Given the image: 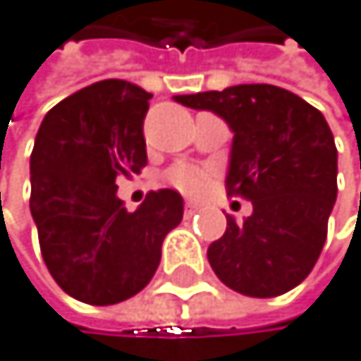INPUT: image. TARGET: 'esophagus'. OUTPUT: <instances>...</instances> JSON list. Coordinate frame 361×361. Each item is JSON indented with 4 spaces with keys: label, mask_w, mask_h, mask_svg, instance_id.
<instances>
[{
    "label": "esophagus",
    "mask_w": 361,
    "mask_h": 361,
    "mask_svg": "<svg viewBox=\"0 0 361 361\" xmlns=\"http://www.w3.org/2000/svg\"><path fill=\"white\" fill-rule=\"evenodd\" d=\"M200 207H198V204L196 202H192V200H187V204H185V214L187 216H192V214H196Z\"/></svg>",
    "instance_id": "34e87169"
}]
</instances>
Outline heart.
<instances>
[{"label":"heart","mask_w":361,"mask_h":361,"mask_svg":"<svg viewBox=\"0 0 361 361\" xmlns=\"http://www.w3.org/2000/svg\"><path fill=\"white\" fill-rule=\"evenodd\" d=\"M169 180L183 194H198L204 190V185H207V174L194 165L183 163V165H176L169 169Z\"/></svg>","instance_id":"b5f03b06"}]
</instances>
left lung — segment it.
I'll return each mask as SVG.
<instances>
[{
	"instance_id": "obj_1",
	"label": "left lung",
	"mask_w": 361,
	"mask_h": 361,
	"mask_svg": "<svg viewBox=\"0 0 361 361\" xmlns=\"http://www.w3.org/2000/svg\"><path fill=\"white\" fill-rule=\"evenodd\" d=\"M174 101L227 121L233 132L227 194L253 204L243 223L227 216L225 233L209 245L214 274L249 298L291 291L320 258L338 198V149L326 118L305 99L269 83Z\"/></svg>"
}]
</instances>
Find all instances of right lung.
Returning a JSON list of instances; mask_svg holds the SVG:
<instances>
[{
  "instance_id": "1",
  "label": "right lung",
  "mask_w": 361,
  "mask_h": 361,
  "mask_svg": "<svg viewBox=\"0 0 361 361\" xmlns=\"http://www.w3.org/2000/svg\"><path fill=\"white\" fill-rule=\"evenodd\" d=\"M149 99L130 81H97L56 103L35 138L30 214L41 256L54 282L85 305H116L145 289L165 235L183 220L174 190L149 192L136 212L116 196V183L147 165Z\"/></svg>"
}]
</instances>
